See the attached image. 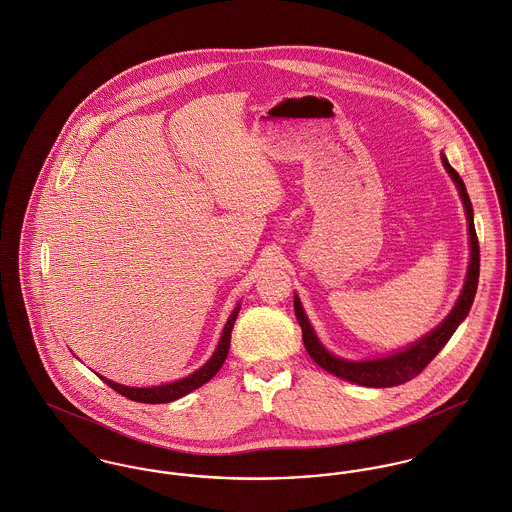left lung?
I'll use <instances>...</instances> for the list:
<instances>
[{
  "mask_svg": "<svg viewBox=\"0 0 512 512\" xmlns=\"http://www.w3.org/2000/svg\"><path fill=\"white\" fill-rule=\"evenodd\" d=\"M440 156H442V164H444L448 176L458 187L460 199L464 203L467 233H469V266H467V274H465L464 287H462V293H460L454 309L448 313V317L440 325L432 328L417 342H413L401 350L389 352L385 356L368 358V360H346V358H338L326 350L323 342L319 340L315 328L311 325V321L307 319V313H305L297 293L293 297L295 317L303 330V344H305L309 356L323 370L340 377V379H346L350 383H358L364 387H393V385H401V383L409 381L411 377L419 375L432 362V358L446 346V342L452 338L456 328L464 323V319L473 305L477 283H479V242H477L475 225H473V207H471L464 180L450 166L446 154L442 152Z\"/></svg>",
  "mask_w": 512,
  "mask_h": 512,
  "instance_id": "left-lung-1",
  "label": "left lung"
}]
</instances>
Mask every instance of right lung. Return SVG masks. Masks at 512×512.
I'll return each instance as SVG.
<instances>
[{"label": "right lung", "instance_id": "add662e5", "mask_svg": "<svg viewBox=\"0 0 512 512\" xmlns=\"http://www.w3.org/2000/svg\"><path fill=\"white\" fill-rule=\"evenodd\" d=\"M240 311V303H236V307L231 313V317L227 319L225 328L221 332V338L217 342V348L213 352V356L193 373H189L187 377H182L178 381H172V383H162V385H152V387H129V385H121V383H115L103 375H99L111 389H115L117 393H121L123 397H129L131 401H137V403H150V405H158V403H172L180 397H184L187 393L195 391L197 387H201L203 383H207L215 373L221 370V366L225 364L227 360V354H229V348H231V332H233L234 321H236V315Z\"/></svg>", "mask_w": 512, "mask_h": 512}]
</instances>
